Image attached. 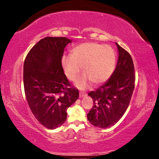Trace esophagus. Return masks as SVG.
Segmentation results:
<instances>
[{"label": "esophagus", "instance_id": "obj_1", "mask_svg": "<svg viewBox=\"0 0 159 159\" xmlns=\"http://www.w3.org/2000/svg\"><path fill=\"white\" fill-rule=\"evenodd\" d=\"M85 96H86V93L85 92H82V91H81V92L79 93V98H82Z\"/></svg>", "mask_w": 159, "mask_h": 159}]
</instances>
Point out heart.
<instances>
[{
  "instance_id": "heart-1",
  "label": "heart",
  "mask_w": 159,
  "mask_h": 159,
  "mask_svg": "<svg viewBox=\"0 0 159 159\" xmlns=\"http://www.w3.org/2000/svg\"><path fill=\"white\" fill-rule=\"evenodd\" d=\"M116 61L115 51L111 46L88 42L74 48L71 55L63 56L61 65L70 80L76 79L82 67L84 74L76 80L75 84L83 89L91 81L98 85L108 80L114 71Z\"/></svg>"
}]
</instances>
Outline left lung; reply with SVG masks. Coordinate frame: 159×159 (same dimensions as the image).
Segmentation results:
<instances>
[{
    "mask_svg": "<svg viewBox=\"0 0 159 159\" xmlns=\"http://www.w3.org/2000/svg\"><path fill=\"white\" fill-rule=\"evenodd\" d=\"M118 62L109 79L95 91L88 93L93 99V107L87 115L91 124L107 128L116 123L130 104L134 88L135 74L131 56L116 43Z\"/></svg>",
    "mask_w": 159,
    "mask_h": 159,
    "instance_id": "left-lung-1",
    "label": "left lung"
}]
</instances>
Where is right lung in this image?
Returning <instances> with one entry per match:
<instances>
[{
  "mask_svg": "<svg viewBox=\"0 0 159 159\" xmlns=\"http://www.w3.org/2000/svg\"><path fill=\"white\" fill-rule=\"evenodd\" d=\"M71 43L66 37H45L31 48L24 63L28 104L35 118L50 130L66 121L67 109L79 96L61 66L64 48Z\"/></svg>",
  "mask_w": 159,
  "mask_h": 159,
  "instance_id": "obj_1",
  "label": "right lung"
}]
</instances>
